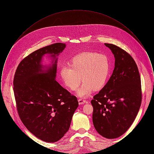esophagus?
<instances>
[{
	"label": "esophagus",
	"mask_w": 154,
	"mask_h": 154,
	"mask_svg": "<svg viewBox=\"0 0 154 154\" xmlns=\"http://www.w3.org/2000/svg\"><path fill=\"white\" fill-rule=\"evenodd\" d=\"M78 102H79V103L80 104H84L86 102V100H84L83 99L80 98V99H78Z\"/></svg>",
	"instance_id": "1"
}]
</instances>
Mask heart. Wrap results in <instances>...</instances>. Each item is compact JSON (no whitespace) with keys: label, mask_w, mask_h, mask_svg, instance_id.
<instances>
[{"label":"heart","mask_w":154,"mask_h":154,"mask_svg":"<svg viewBox=\"0 0 154 154\" xmlns=\"http://www.w3.org/2000/svg\"><path fill=\"white\" fill-rule=\"evenodd\" d=\"M110 72V59L104 54L85 51L75 55L69 66L61 67L59 74L63 84L74 91L83 81L77 94L86 97L94 89H102L106 84ZM82 79H80V78Z\"/></svg>","instance_id":"heart-1"}]
</instances>
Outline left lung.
<instances>
[{
  "label": "left lung",
  "instance_id": "left-lung-1",
  "mask_svg": "<svg viewBox=\"0 0 154 154\" xmlns=\"http://www.w3.org/2000/svg\"><path fill=\"white\" fill-rule=\"evenodd\" d=\"M115 57L111 77L91 100L96 131L107 139L122 136L130 128L141 106L142 92L137 66L132 56L116 45L105 43Z\"/></svg>",
  "mask_w": 154,
  "mask_h": 154
}]
</instances>
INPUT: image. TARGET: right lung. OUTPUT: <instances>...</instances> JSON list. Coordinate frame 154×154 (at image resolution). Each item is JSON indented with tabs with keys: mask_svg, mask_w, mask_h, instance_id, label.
<instances>
[{
	"mask_svg": "<svg viewBox=\"0 0 154 154\" xmlns=\"http://www.w3.org/2000/svg\"><path fill=\"white\" fill-rule=\"evenodd\" d=\"M66 47L57 43L33 52L17 67L13 80L17 109L22 123L37 138L48 143L60 139L69 131L77 97L55 80L57 56ZM51 54V66L43 70L41 58Z\"/></svg>",
	"mask_w": 154,
	"mask_h": 154,
	"instance_id": "right-lung-1",
	"label": "right lung"
}]
</instances>
